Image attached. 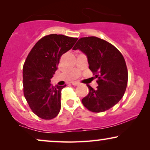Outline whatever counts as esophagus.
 I'll return each mask as SVG.
<instances>
[{"instance_id": "obj_1", "label": "esophagus", "mask_w": 150, "mask_h": 150, "mask_svg": "<svg viewBox=\"0 0 150 150\" xmlns=\"http://www.w3.org/2000/svg\"><path fill=\"white\" fill-rule=\"evenodd\" d=\"M71 84H72V85H74V86H78V85H80V83H79V82L75 81V82H72V83H71Z\"/></svg>"}]
</instances>
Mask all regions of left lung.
Listing matches in <instances>:
<instances>
[{"mask_svg":"<svg viewBox=\"0 0 150 150\" xmlns=\"http://www.w3.org/2000/svg\"><path fill=\"white\" fill-rule=\"evenodd\" d=\"M72 50H80L87 56L89 69L98 79L97 89L87 85L89 92L82 100L83 105L94 112L110 109L122 99L128 83V69L122 53L96 37L81 38Z\"/></svg>","mask_w":150,"mask_h":150,"instance_id":"left-lung-1","label":"left lung"}]
</instances>
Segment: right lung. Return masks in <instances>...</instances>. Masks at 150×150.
<instances>
[{
	"mask_svg": "<svg viewBox=\"0 0 150 150\" xmlns=\"http://www.w3.org/2000/svg\"><path fill=\"white\" fill-rule=\"evenodd\" d=\"M78 38L51 34L44 37L30 50L23 67L24 95L39 117L51 120L61 110V91L65 86L51 85L61 55L72 48Z\"/></svg>",
	"mask_w": 150,
	"mask_h": 150,
	"instance_id": "add662e5",
	"label": "right lung"
}]
</instances>
